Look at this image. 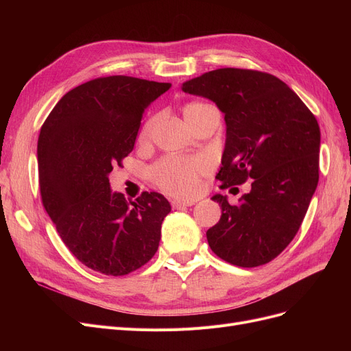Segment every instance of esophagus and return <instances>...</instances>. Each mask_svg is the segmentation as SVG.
<instances>
[{"label": "esophagus", "mask_w": 351, "mask_h": 351, "mask_svg": "<svg viewBox=\"0 0 351 351\" xmlns=\"http://www.w3.org/2000/svg\"><path fill=\"white\" fill-rule=\"evenodd\" d=\"M171 205L173 209H180V208H185V206H193L195 205V200H179V199H173L171 202Z\"/></svg>", "instance_id": "1"}]
</instances>
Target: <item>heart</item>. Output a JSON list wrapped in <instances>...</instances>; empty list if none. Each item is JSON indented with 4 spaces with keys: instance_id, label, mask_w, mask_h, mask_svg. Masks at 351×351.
Segmentation results:
<instances>
[{
    "instance_id": "obj_1",
    "label": "heart",
    "mask_w": 351,
    "mask_h": 351,
    "mask_svg": "<svg viewBox=\"0 0 351 351\" xmlns=\"http://www.w3.org/2000/svg\"><path fill=\"white\" fill-rule=\"evenodd\" d=\"M206 104L191 102L183 106V117L186 121L192 119ZM155 125V118L147 121L141 132V141L149 138L152 128ZM208 171V162L204 158H183V156H168L156 162L152 169L151 176L155 185L163 192L188 197L193 196L199 188V176Z\"/></svg>"
}]
</instances>
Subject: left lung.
Segmentation results:
<instances>
[{"label": "left lung", "mask_w": 351, "mask_h": 351, "mask_svg": "<svg viewBox=\"0 0 351 351\" xmlns=\"http://www.w3.org/2000/svg\"><path fill=\"white\" fill-rule=\"evenodd\" d=\"M225 114L220 188L253 179L237 205L223 195L219 222L206 232L225 262L256 267L278 257L296 236L319 182L320 128L294 90L270 73L220 68L182 85Z\"/></svg>", "instance_id": "8db88e82"}]
</instances>
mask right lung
<instances>
[{
  "instance_id": "obj_1",
  "label": "right lung",
  "mask_w": 351,
  "mask_h": 351,
  "mask_svg": "<svg viewBox=\"0 0 351 351\" xmlns=\"http://www.w3.org/2000/svg\"><path fill=\"white\" fill-rule=\"evenodd\" d=\"M169 88L125 75L92 80L66 92L41 128L43 205L69 252L102 274L131 273L158 250L169 202L156 192L128 202L108 176L132 152L145 109Z\"/></svg>"
}]
</instances>
